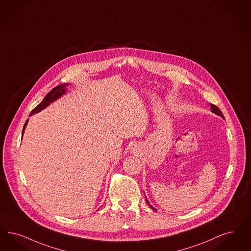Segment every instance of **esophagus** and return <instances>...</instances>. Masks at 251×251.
<instances>
[{
	"label": "esophagus",
	"instance_id": "obj_1",
	"mask_svg": "<svg viewBox=\"0 0 251 251\" xmlns=\"http://www.w3.org/2000/svg\"><path fill=\"white\" fill-rule=\"evenodd\" d=\"M131 153H133V154H139V151H140V149L137 147V146H134V147H132L131 148Z\"/></svg>",
	"mask_w": 251,
	"mask_h": 251
}]
</instances>
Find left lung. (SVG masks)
<instances>
[{"label": "left lung", "instance_id": "left-lung-1", "mask_svg": "<svg viewBox=\"0 0 251 251\" xmlns=\"http://www.w3.org/2000/svg\"><path fill=\"white\" fill-rule=\"evenodd\" d=\"M210 106L211 110H212V112H213V113H215L216 115H218V116H220V117H221L222 119H224V116H223L222 112H221V109H220V108H219L218 106H216V105H214V104H212V103H210ZM146 201H147V202L149 203V205H150V207H151V209L157 211V209H156V208H154V207H153V206L151 205V203H150V201L147 200V198H146Z\"/></svg>", "mask_w": 251, "mask_h": 251}]
</instances>
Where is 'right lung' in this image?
<instances>
[{"instance_id":"add662e5","label":"right lung","mask_w":251,"mask_h":251,"mask_svg":"<svg viewBox=\"0 0 251 251\" xmlns=\"http://www.w3.org/2000/svg\"><path fill=\"white\" fill-rule=\"evenodd\" d=\"M68 85H69L68 83L60 84L59 86H57L56 88H54L53 90H50V93H48L47 96L44 98V100H42L40 103H39L33 110L30 112V116H32L33 114L38 113V112H40V111L43 110V109H45L46 107H48V106L50 104L51 102H53L54 100L59 99L63 94H65V92H66V87H67ZM28 121H29V120H27L26 122H25V124H24V127H23V130H22V136H23V133H24L25 129H26V126H27V124H28Z\"/></svg>"}]
</instances>
